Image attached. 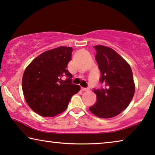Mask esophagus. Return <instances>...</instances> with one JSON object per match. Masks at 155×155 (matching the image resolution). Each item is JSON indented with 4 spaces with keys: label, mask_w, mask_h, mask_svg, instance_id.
I'll use <instances>...</instances> for the list:
<instances>
[{
    "label": "esophagus",
    "mask_w": 155,
    "mask_h": 155,
    "mask_svg": "<svg viewBox=\"0 0 155 155\" xmlns=\"http://www.w3.org/2000/svg\"><path fill=\"white\" fill-rule=\"evenodd\" d=\"M81 91H88L89 89L86 88H81Z\"/></svg>",
    "instance_id": "obj_1"
}]
</instances>
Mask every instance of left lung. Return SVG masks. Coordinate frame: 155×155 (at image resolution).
I'll use <instances>...</instances> for the list:
<instances>
[{
    "instance_id": "1",
    "label": "left lung",
    "mask_w": 155,
    "mask_h": 155,
    "mask_svg": "<svg viewBox=\"0 0 155 155\" xmlns=\"http://www.w3.org/2000/svg\"><path fill=\"white\" fill-rule=\"evenodd\" d=\"M95 60L101 72L104 87L94 90L97 101L89 110L100 118L108 119L120 114L131 102L135 83L130 65L111 48L97 45Z\"/></svg>"
}]
</instances>
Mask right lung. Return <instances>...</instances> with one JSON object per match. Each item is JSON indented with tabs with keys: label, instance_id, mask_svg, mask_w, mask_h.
<instances>
[{
	"label": "right lung",
	"instance_id": "1",
	"mask_svg": "<svg viewBox=\"0 0 155 155\" xmlns=\"http://www.w3.org/2000/svg\"><path fill=\"white\" fill-rule=\"evenodd\" d=\"M71 47L60 46L36 57L23 74L22 91L28 105L42 117H55L66 110L71 96L80 91L67 70ZM67 77L66 80H64Z\"/></svg>",
	"mask_w": 155,
	"mask_h": 155
}]
</instances>
